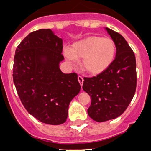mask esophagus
Masks as SVG:
<instances>
[{
    "label": "esophagus",
    "mask_w": 151,
    "mask_h": 151,
    "mask_svg": "<svg viewBox=\"0 0 151 151\" xmlns=\"http://www.w3.org/2000/svg\"><path fill=\"white\" fill-rule=\"evenodd\" d=\"M78 82L80 83V85H81V86H82L84 79H83V78L81 76H78Z\"/></svg>",
    "instance_id": "esophagus-1"
}]
</instances>
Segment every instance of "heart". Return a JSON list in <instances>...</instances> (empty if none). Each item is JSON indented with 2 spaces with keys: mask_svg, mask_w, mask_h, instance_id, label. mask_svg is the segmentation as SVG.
I'll return each instance as SVG.
<instances>
[{
  "mask_svg": "<svg viewBox=\"0 0 151 151\" xmlns=\"http://www.w3.org/2000/svg\"><path fill=\"white\" fill-rule=\"evenodd\" d=\"M115 52V44L111 39L91 36L74 42L70 50H64V55L71 63L75 58H81V68L89 74L97 75L111 64Z\"/></svg>",
  "mask_w": 151,
  "mask_h": 151,
  "instance_id": "heart-1",
  "label": "heart"
}]
</instances>
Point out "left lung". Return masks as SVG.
<instances>
[{"label":"left lung","mask_w":151,"mask_h":151,"mask_svg":"<svg viewBox=\"0 0 151 151\" xmlns=\"http://www.w3.org/2000/svg\"><path fill=\"white\" fill-rule=\"evenodd\" d=\"M116 46V56L103 73L85 77L83 90L91 97L88 115L96 122L112 120L127 109L136 90V61L124 37L106 27Z\"/></svg>","instance_id":"left-lung-1"}]
</instances>
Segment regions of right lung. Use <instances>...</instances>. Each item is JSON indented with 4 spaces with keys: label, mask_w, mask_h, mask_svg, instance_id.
Masks as SVG:
<instances>
[{
    "label": "right lung",
    "mask_w": 151,
    "mask_h": 151,
    "mask_svg": "<svg viewBox=\"0 0 151 151\" xmlns=\"http://www.w3.org/2000/svg\"><path fill=\"white\" fill-rule=\"evenodd\" d=\"M62 51V39L50 29H40L21 42L14 57L12 78L22 104L51 125L66 121L70 103L81 89L76 73L65 74L59 68Z\"/></svg>",
    "instance_id": "1"
}]
</instances>
